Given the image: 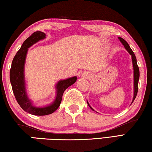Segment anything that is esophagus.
Wrapping results in <instances>:
<instances>
[{"mask_svg":"<svg viewBox=\"0 0 152 152\" xmlns=\"http://www.w3.org/2000/svg\"><path fill=\"white\" fill-rule=\"evenodd\" d=\"M84 76H86V75H84Z\"/></svg>","mask_w":152,"mask_h":152,"instance_id":"obj_1","label":"esophagus"}]
</instances>
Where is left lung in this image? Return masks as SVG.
<instances>
[{
	"label": "left lung",
	"mask_w": 152,
	"mask_h": 152,
	"mask_svg": "<svg viewBox=\"0 0 152 152\" xmlns=\"http://www.w3.org/2000/svg\"><path fill=\"white\" fill-rule=\"evenodd\" d=\"M119 39L121 41V42L123 43V45H124V47L125 48L126 50H127L128 52L129 53V54L132 56V58L133 70H134V96H133V101H132V102H133V101H134L136 96H137V91H138V83H139V78H140V70H139V67L137 66V60H136L135 56L132 49H131V48L129 47V45L127 42H126L125 39H123V38L120 37H119ZM87 103H88V106L91 107V109L92 110H93L92 109V107L90 106L88 102H87Z\"/></svg>",
	"instance_id": "1"
}]
</instances>
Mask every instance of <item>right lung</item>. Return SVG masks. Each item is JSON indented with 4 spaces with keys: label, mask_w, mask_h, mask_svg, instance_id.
<instances>
[{
    "label": "right lung",
    "mask_w": 152,
    "mask_h": 152,
    "mask_svg": "<svg viewBox=\"0 0 152 152\" xmlns=\"http://www.w3.org/2000/svg\"><path fill=\"white\" fill-rule=\"evenodd\" d=\"M45 34L42 31H36L31 35L25 41L20 50L17 51L12 60L11 68L10 70V80H11L12 89L17 101L20 107L25 111L31 115H47L51 114L58 109L62 99V95L65 90L76 81V76L72 77L64 80H60L56 84L57 89L56 100L50 106L45 107H36L32 104L31 102L28 99L25 91V82L24 78V65L26 58L28 48L39 40L44 39Z\"/></svg>",
    "instance_id": "obj_1"
}]
</instances>
